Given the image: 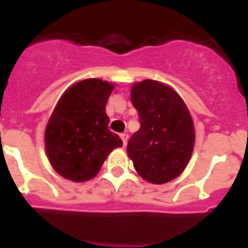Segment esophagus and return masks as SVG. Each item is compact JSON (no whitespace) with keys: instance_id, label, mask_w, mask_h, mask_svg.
Listing matches in <instances>:
<instances>
[{"instance_id":"34e87169","label":"esophagus","mask_w":248,"mask_h":248,"mask_svg":"<svg viewBox=\"0 0 248 248\" xmlns=\"http://www.w3.org/2000/svg\"><path fill=\"white\" fill-rule=\"evenodd\" d=\"M120 139H122V141H123V145L125 146L126 141H128V134H126V133H123V134H120Z\"/></svg>"}]
</instances>
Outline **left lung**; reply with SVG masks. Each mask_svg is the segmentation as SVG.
Instances as JSON below:
<instances>
[{
    "label": "left lung",
    "instance_id": "left-lung-1",
    "mask_svg": "<svg viewBox=\"0 0 248 248\" xmlns=\"http://www.w3.org/2000/svg\"><path fill=\"white\" fill-rule=\"evenodd\" d=\"M130 99L140 119V129L126 146L135 170L151 184L174 180L189 164L195 145L185 102L171 87L151 79L134 83Z\"/></svg>",
    "mask_w": 248,
    "mask_h": 248
}]
</instances>
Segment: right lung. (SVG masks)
<instances>
[{"label":"right lung","instance_id":"add662e5","mask_svg":"<svg viewBox=\"0 0 248 248\" xmlns=\"http://www.w3.org/2000/svg\"><path fill=\"white\" fill-rule=\"evenodd\" d=\"M114 84L88 78L71 85L59 98L45 131L46 153L61 176L74 183L93 179L107 156L123 146L108 129L105 105Z\"/></svg>","mask_w":248,"mask_h":248}]
</instances>
